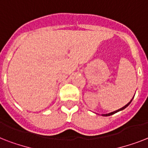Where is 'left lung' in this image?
<instances>
[{
    "instance_id": "obj_1",
    "label": "left lung",
    "mask_w": 148,
    "mask_h": 148,
    "mask_svg": "<svg viewBox=\"0 0 148 148\" xmlns=\"http://www.w3.org/2000/svg\"><path fill=\"white\" fill-rule=\"evenodd\" d=\"M133 98H134V97H133ZM133 98L131 99V101H130V102H129L128 103H127L126 105H125V106H124V107H123V108H120V109H118V110H115V111H113V112H111V113H109V114H101V115H102V116H106V117H107V116H110V115L114 114H115V113L118 112V111H120V110H124V109H125V108H126L127 107V106H128L129 104H130V103H131V101H132V100H133Z\"/></svg>"
}]
</instances>
